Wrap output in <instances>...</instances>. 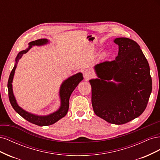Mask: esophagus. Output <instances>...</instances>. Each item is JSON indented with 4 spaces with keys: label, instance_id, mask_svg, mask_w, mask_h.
<instances>
[{
    "label": "esophagus",
    "instance_id": "esophagus-1",
    "mask_svg": "<svg viewBox=\"0 0 160 160\" xmlns=\"http://www.w3.org/2000/svg\"><path fill=\"white\" fill-rule=\"evenodd\" d=\"M92 76H93V75H92V72L90 71H85L84 72H83V77L85 80H88L91 77H92Z\"/></svg>",
    "mask_w": 160,
    "mask_h": 160
}]
</instances>
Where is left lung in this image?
<instances>
[{
    "mask_svg": "<svg viewBox=\"0 0 160 160\" xmlns=\"http://www.w3.org/2000/svg\"><path fill=\"white\" fill-rule=\"evenodd\" d=\"M119 46L112 61L93 67L96 79L91 86V103L97 116L116 125L137 118L146 109L152 90L150 69L138 43L128 38L113 40Z\"/></svg>",
    "mask_w": 160,
    "mask_h": 160,
    "instance_id": "1",
    "label": "left lung"
}]
</instances>
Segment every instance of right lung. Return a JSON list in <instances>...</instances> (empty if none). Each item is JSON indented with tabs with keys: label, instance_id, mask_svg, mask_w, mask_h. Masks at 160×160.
<instances>
[{
	"label": "right lung",
	"instance_id": "right-lung-1",
	"mask_svg": "<svg viewBox=\"0 0 160 160\" xmlns=\"http://www.w3.org/2000/svg\"><path fill=\"white\" fill-rule=\"evenodd\" d=\"M51 41L47 38H41L36 41H33L28 42V47L25 50L19 52L15 59V63L13 69L11 72L9 79L8 81V98L10 100L12 107L17 113L20 115L24 119L27 120L33 124L38 125V126H47L54 124L58 121L64 118L68 112L69 107V98L72 91L77 88L80 82L83 79L82 72H79L69 77L68 78L62 82L60 86L59 97L60 99V106L54 112L48 115H38L35 114L23 109L18 105L17 99L13 93L12 89V81L14 78V72L17 68L18 60L21 59L22 56L27 53L34 46H44L49 44Z\"/></svg>",
	"mask_w": 160,
	"mask_h": 160
}]
</instances>
